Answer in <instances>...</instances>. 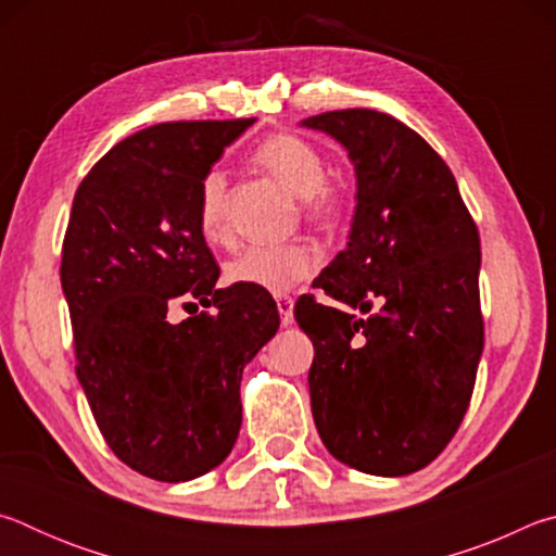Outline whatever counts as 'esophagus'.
<instances>
[{"label":"esophagus","mask_w":556,"mask_h":556,"mask_svg":"<svg viewBox=\"0 0 556 556\" xmlns=\"http://www.w3.org/2000/svg\"><path fill=\"white\" fill-rule=\"evenodd\" d=\"M277 308H279V316H281V326L294 324V301H291L289 296H279Z\"/></svg>","instance_id":"esophagus-1"}]
</instances>
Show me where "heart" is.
Segmentation results:
<instances>
[{
  "label": "heart",
  "mask_w": 556,
  "mask_h": 556,
  "mask_svg": "<svg viewBox=\"0 0 556 556\" xmlns=\"http://www.w3.org/2000/svg\"><path fill=\"white\" fill-rule=\"evenodd\" d=\"M252 162L299 195L312 220L328 223L341 213V193L326 181L324 156L304 137L289 131L271 135L255 149ZM225 199H228V178L213 168L199 186V228L208 242H220L228 235ZM316 267L318 255L306 242L250 244L225 262V279L230 285H244L267 294H287L312 277Z\"/></svg>",
  "instance_id": "heart-1"
}]
</instances>
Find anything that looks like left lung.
<instances>
[{"label":"left lung","mask_w":556,"mask_h":556,"mask_svg":"<svg viewBox=\"0 0 556 556\" xmlns=\"http://www.w3.org/2000/svg\"><path fill=\"white\" fill-rule=\"evenodd\" d=\"M301 125L341 142L357 181L351 240L314 285L365 314L294 306L318 437L345 466L407 476L446 448L473 394L481 238L444 159L400 119L355 108Z\"/></svg>","instance_id":"1"}]
</instances>
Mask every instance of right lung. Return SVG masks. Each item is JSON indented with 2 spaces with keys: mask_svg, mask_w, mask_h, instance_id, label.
I'll use <instances>...</instances> for the list:
<instances>
[{
  "mask_svg": "<svg viewBox=\"0 0 556 556\" xmlns=\"http://www.w3.org/2000/svg\"><path fill=\"white\" fill-rule=\"evenodd\" d=\"M252 119L164 122L122 139L83 178L61 287L75 375L108 446L137 473L181 483L220 466L242 425V370L279 328L257 289H215L199 186ZM181 300L205 313L165 318Z\"/></svg>",
  "mask_w": 556,
  "mask_h": 556,
  "instance_id": "add662e5",
  "label": "right lung"
}]
</instances>
